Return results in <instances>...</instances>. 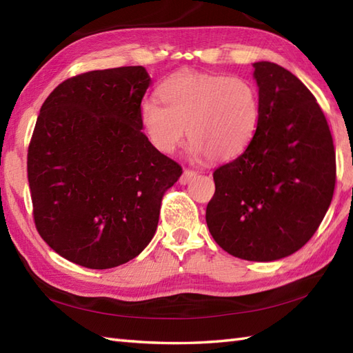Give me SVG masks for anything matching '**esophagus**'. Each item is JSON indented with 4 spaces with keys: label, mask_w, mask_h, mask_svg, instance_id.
Wrapping results in <instances>:
<instances>
[{
    "label": "esophagus",
    "mask_w": 353,
    "mask_h": 353,
    "mask_svg": "<svg viewBox=\"0 0 353 353\" xmlns=\"http://www.w3.org/2000/svg\"><path fill=\"white\" fill-rule=\"evenodd\" d=\"M196 176H197V172L194 171V170H185L182 177H181V181H179V182H181L182 185H186L190 181H192V179L196 177Z\"/></svg>",
    "instance_id": "34e87169"
}]
</instances>
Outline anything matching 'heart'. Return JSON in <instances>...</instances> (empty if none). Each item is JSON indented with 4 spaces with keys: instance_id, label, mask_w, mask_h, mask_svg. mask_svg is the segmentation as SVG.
I'll use <instances>...</instances> for the list:
<instances>
[{
    "instance_id": "obj_1",
    "label": "heart",
    "mask_w": 353,
    "mask_h": 353,
    "mask_svg": "<svg viewBox=\"0 0 353 353\" xmlns=\"http://www.w3.org/2000/svg\"><path fill=\"white\" fill-rule=\"evenodd\" d=\"M259 92L250 80L219 74L181 72L161 86V100L141 103L150 142L171 153L185 137L196 157L228 161L243 153L256 132Z\"/></svg>"
}]
</instances>
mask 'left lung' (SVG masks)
<instances>
[{"mask_svg": "<svg viewBox=\"0 0 353 353\" xmlns=\"http://www.w3.org/2000/svg\"><path fill=\"white\" fill-rule=\"evenodd\" d=\"M253 68L256 132L244 153L214 171L206 223L232 256L268 262L316 234L334 196L336 165L331 130L310 89L276 63Z\"/></svg>", "mask_w": 353, "mask_h": 353, "instance_id": "1", "label": "left lung"}]
</instances>
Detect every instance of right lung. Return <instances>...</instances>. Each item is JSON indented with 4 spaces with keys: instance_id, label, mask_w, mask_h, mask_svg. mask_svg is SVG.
<instances>
[{
    "instance_id": "obj_1",
    "label": "right lung",
    "mask_w": 353,
    "mask_h": 353,
    "mask_svg": "<svg viewBox=\"0 0 353 353\" xmlns=\"http://www.w3.org/2000/svg\"><path fill=\"white\" fill-rule=\"evenodd\" d=\"M144 66L89 71L43 101L27 172L34 226L74 264L106 270L145 249L182 167L141 132Z\"/></svg>"
}]
</instances>
